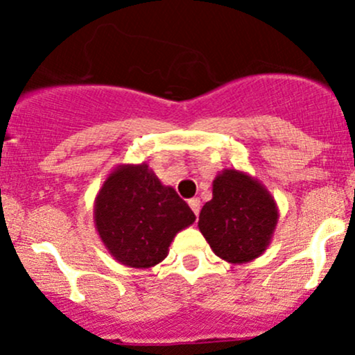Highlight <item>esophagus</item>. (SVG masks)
<instances>
[{
	"label": "esophagus",
	"mask_w": 355,
	"mask_h": 355,
	"mask_svg": "<svg viewBox=\"0 0 355 355\" xmlns=\"http://www.w3.org/2000/svg\"><path fill=\"white\" fill-rule=\"evenodd\" d=\"M189 206H191V209H193V213L196 214H199V209H201V201H199L198 198H193V199H189Z\"/></svg>",
	"instance_id": "34e87169"
}]
</instances>
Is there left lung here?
<instances>
[{
    "instance_id": "1",
    "label": "left lung",
    "mask_w": 355,
    "mask_h": 355,
    "mask_svg": "<svg viewBox=\"0 0 355 355\" xmlns=\"http://www.w3.org/2000/svg\"><path fill=\"white\" fill-rule=\"evenodd\" d=\"M278 206L258 179L240 169H223L213 181V199L202 206L198 228L221 260L250 263L272 243Z\"/></svg>"
}]
</instances>
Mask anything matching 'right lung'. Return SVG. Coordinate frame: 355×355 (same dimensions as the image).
Instances as JSON below:
<instances>
[{"instance_id":"right-lung-1","label":"right lung","mask_w":355,"mask_h":355,"mask_svg":"<svg viewBox=\"0 0 355 355\" xmlns=\"http://www.w3.org/2000/svg\"><path fill=\"white\" fill-rule=\"evenodd\" d=\"M196 220L188 202L149 164H119L94 201V223L107 252L130 268L161 263L179 231Z\"/></svg>"}]
</instances>
